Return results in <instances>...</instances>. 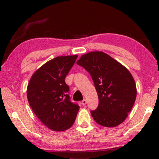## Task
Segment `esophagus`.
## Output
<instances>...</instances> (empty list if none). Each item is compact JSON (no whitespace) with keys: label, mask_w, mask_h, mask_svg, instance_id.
<instances>
[{"label":"esophagus","mask_w":159,"mask_h":159,"mask_svg":"<svg viewBox=\"0 0 159 159\" xmlns=\"http://www.w3.org/2000/svg\"><path fill=\"white\" fill-rule=\"evenodd\" d=\"M87 101L86 99H84L83 100V101H82V104L83 105H87Z\"/></svg>","instance_id":"34e87169"}]
</instances>
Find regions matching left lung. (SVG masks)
<instances>
[{
    "label": "left lung",
    "instance_id": "left-lung-1",
    "mask_svg": "<svg viewBox=\"0 0 159 159\" xmlns=\"http://www.w3.org/2000/svg\"><path fill=\"white\" fill-rule=\"evenodd\" d=\"M77 64L91 75L98 93V106L91 111L94 120L105 127L121 124L131 111L137 95L129 70L102 52L82 55Z\"/></svg>",
    "mask_w": 159,
    "mask_h": 159
}]
</instances>
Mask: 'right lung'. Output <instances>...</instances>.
I'll return each mask as SVG.
<instances>
[{
    "instance_id": "add662e5",
    "label": "right lung",
    "mask_w": 159,
    "mask_h": 159,
    "mask_svg": "<svg viewBox=\"0 0 159 159\" xmlns=\"http://www.w3.org/2000/svg\"><path fill=\"white\" fill-rule=\"evenodd\" d=\"M77 55L57 57L44 63L30 78L27 98L42 123L54 131H63L74 124L80 106L70 101L65 78Z\"/></svg>"
}]
</instances>
